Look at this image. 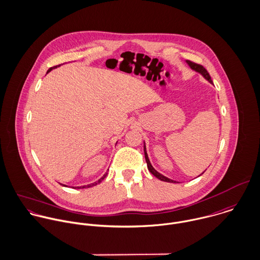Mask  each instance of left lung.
<instances>
[{
    "label": "left lung",
    "instance_id": "left-lung-1",
    "mask_svg": "<svg viewBox=\"0 0 260 260\" xmlns=\"http://www.w3.org/2000/svg\"><path fill=\"white\" fill-rule=\"evenodd\" d=\"M186 63L189 66V68H190L191 70H193L194 72L201 74L206 80H208L211 84H213V81H212V79H211L210 74L208 73V71H207L203 66L198 64V63H196V62H192V61H190V60H186ZM144 152H145V159H146V162H147L148 169H149V171H150L155 177H157L158 179H160V180H162V181H165V182H171V183H176V182H177V181L172 180V179H170V178L164 176L163 174L159 173V172L152 166V164H151V162H150V160H149V157H148V153H147V149H146V144H145V143H144ZM204 172H205V171H204ZM204 172H203V173H204ZM203 173H202V174H203ZM202 174H201V175H202ZM199 176H200V175H199ZM177 183H178V182H177Z\"/></svg>",
    "mask_w": 260,
    "mask_h": 260
}]
</instances>
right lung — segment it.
Listing matches in <instances>:
<instances>
[{
    "instance_id": "1",
    "label": "right lung",
    "mask_w": 260,
    "mask_h": 260,
    "mask_svg": "<svg viewBox=\"0 0 260 260\" xmlns=\"http://www.w3.org/2000/svg\"><path fill=\"white\" fill-rule=\"evenodd\" d=\"M60 66H61V64H58V66H55V67H52V68H50V69H49V70L46 72V74H48V73H49V72H50L52 69H56L57 67H60ZM116 144H117V142H116ZM106 175H107V172H106V173H105V174H104V175H103V176H102L100 179H98L97 181H95L94 183H90V184H88V185H83V186H77V188H78V189H80V188H88V187H92V186H95V185L99 184V183H100V182H101V181H102V180H103V179L106 177ZM60 184H61V183H60ZM61 185H62V184H61ZM63 186H66V185L63 184Z\"/></svg>"
}]
</instances>
